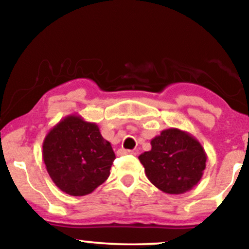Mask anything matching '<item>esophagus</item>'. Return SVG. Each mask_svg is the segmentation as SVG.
I'll return each instance as SVG.
<instances>
[{"label": "esophagus", "mask_w": 249, "mask_h": 249, "mask_svg": "<svg viewBox=\"0 0 249 249\" xmlns=\"http://www.w3.org/2000/svg\"><path fill=\"white\" fill-rule=\"evenodd\" d=\"M127 154H134V151H130V149H119L118 151V155H127Z\"/></svg>", "instance_id": "obj_1"}]
</instances>
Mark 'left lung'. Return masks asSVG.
Wrapping results in <instances>:
<instances>
[{
  "instance_id": "left-lung-1",
  "label": "left lung",
  "mask_w": 249,
  "mask_h": 249,
  "mask_svg": "<svg viewBox=\"0 0 249 249\" xmlns=\"http://www.w3.org/2000/svg\"><path fill=\"white\" fill-rule=\"evenodd\" d=\"M151 145V151L138 159L156 188L179 195L193 189L202 179L207 155L192 134L169 128L153 138Z\"/></svg>"
}]
</instances>
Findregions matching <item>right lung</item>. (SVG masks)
Here are the masks:
<instances>
[{
  "label": "right lung",
  "mask_w": 249,
  "mask_h": 249,
  "mask_svg": "<svg viewBox=\"0 0 249 249\" xmlns=\"http://www.w3.org/2000/svg\"><path fill=\"white\" fill-rule=\"evenodd\" d=\"M42 154L51 179L71 196L93 193L108 178L115 159L98 125L77 114L68 115L47 132Z\"/></svg>",
  "instance_id": "add662e5"
}]
</instances>
